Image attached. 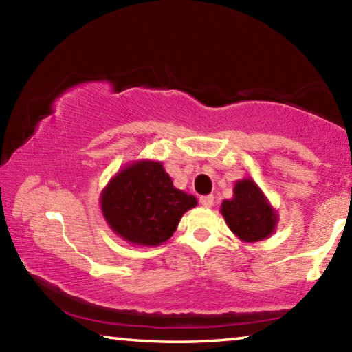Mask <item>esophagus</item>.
Returning a JSON list of instances; mask_svg holds the SVG:
<instances>
[{"label": "esophagus", "mask_w": 352, "mask_h": 352, "mask_svg": "<svg viewBox=\"0 0 352 352\" xmlns=\"http://www.w3.org/2000/svg\"><path fill=\"white\" fill-rule=\"evenodd\" d=\"M200 204L206 206V208H210V206L214 205V197H212V195H201Z\"/></svg>", "instance_id": "esophagus-1"}]
</instances>
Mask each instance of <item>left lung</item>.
I'll use <instances>...</instances> for the list:
<instances>
[{"label": "left lung", "instance_id": "1", "mask_svg": "<svg viewBox=\"0 0 352 352\" xmlns=\"http://www.w3.org/2000/svg\"><path fill=\"white\" fill-rule=\"evenodd\" d=\"M220 214L237 239L247 243L267 239L278 225V212L252 178L234 183L233 199L222 201Z\"/></svg>", "mask_w": 352, "mask_h": 352}]
</instances>
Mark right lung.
<instances>
[{
	"instance_id": "right-lung-1",
	"label": "right lung",
	"mask_w": 352,
	"mask_h": 352,
	"mask_svg": "<svg viewBox=\"0 0 352 352\" xmlns=\"http://www.w3.org/2000/svg\"><path fill=\"white\" fill-rule=\"evenodd\" d=\"M99 204L116 236L133 245L157 247L174 234L197 199L174 186L162 162L136 160L107 183Z\"/></svg>"
}]
</instances>
